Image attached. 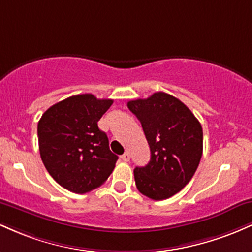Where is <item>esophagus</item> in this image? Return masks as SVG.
<instances>
[{
  "instance_id": "34e87169",
  "label": "esophagus",
  "mask_w": 252,
  "mask_h": 252,
  "mask_svg": "<svg viewBox=\"0 0 252 252\" xmlns=\"http://www.w3.org/2000/svg\"><path fill=\"white\" fill-rule=\"evenodd\" d=\"M120 158L123 159V162H128V160H129V154H128V152H125V154H124Z\"/></svg>"
}]
</instances>
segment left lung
<instances>
[{
    "label": "left lung",
    "instance_id": "8db88e82",
    "mask_svg": "<svg viewBox=\"0 0 252 252\" xmlns=\"http://www.w3.org/2000/svg\"><path fill=\"white\" fill-rule=\"evenodd\" d=\"M140 121L151 158L134 169L138 190L152 200L169 199L191 180L202 156V127L179 98L158 92L148 98L128 101Z\"/></svg>",
    "mask_w": 252,
    "mask_h": 252
}]
</instances>
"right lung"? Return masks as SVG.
<instances>
[{"instance_id":"obj_1","label":"right lung","mask_w":252,"mask_h":252,"mask_svg":"<svg viewBox=\"0 0 252 252\" xmlns=\"http://www.w3.org/2000/svg\"><path fill=\"white\" fill-rule=\"evenodd\" d=\"M112 103L92 94L75 95L51 106L39 120L42 163L53 180L72 193L100 187L114 170L118 156L97 125Z\"/></svg>"}]
</instances>
